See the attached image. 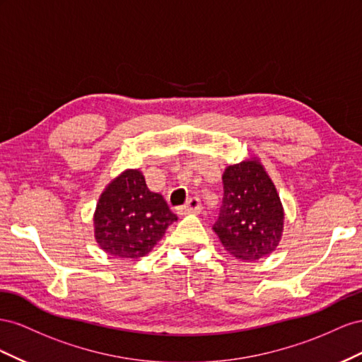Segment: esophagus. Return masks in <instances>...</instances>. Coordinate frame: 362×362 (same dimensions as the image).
I'll return each instance as SVG.
<instances>
[{
  "mask_svg": "<svg viewBox=\"0 0 362 362\" xmlns=\"http://www.w3.org/2000/svg\"><path fill=\"white\" fill-rule=\"evenodd\" d=\"M200 211H202V202H200V199H197V197L189 199L187 204L182 206V208L177 209V212L182 214V215H187V214H200Z\"/></svg>",
  "mask_w": 362,
  "mask_h": 362,
  "instance_id": "34e87169",
  "label": "esophagus"
}]
</instances>
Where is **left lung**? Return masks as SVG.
<instances>
[{
    "mask_svg": "<svg viewBox=\"0 0 362 362\" xmlns=\"http://www.w3.org/2000/svg\"><path fill=\"white\" fill-rule=\"evenodd\" d=\"M223 204L212 229L236 259L256 261L276 250L284 232V206L259 159L223 173Z\"/></svg>",
    "mask_w": 362,
    "mask_h": 362,
    "instance_id": "8db88e82",
    "label": "left lung"
}]
</instances>
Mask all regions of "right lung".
<instances>
[{
    "label": "right lung",
    "instance_id": "add662e5",
    "mask_svg": "<svg viewBox=\"0 0 362 362\" xmlns=\"http://www.w3.org/2000/svg\"><path fill=\"white\" fill-rule=\"evenodd\" d=\"M177 221L167 202L147 188L139 170H126L101 192L94 212V236L101 250L139 259L162 240L168 226Z\"/></svg>",
    "mask_w": 362,
    "mask_h": 362
}]
</instances>
